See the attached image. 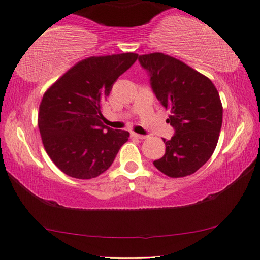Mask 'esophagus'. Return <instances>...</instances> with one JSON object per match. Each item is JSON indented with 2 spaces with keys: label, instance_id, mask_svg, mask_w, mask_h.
<instances>
[{
  "label": "esophagus",
  "instance_id": "1",
  "mask_svg": "<svg viewBox=\"0 0 260 260\" xmlns=\"http://www.w3.org/2000/svg\"><path fill=\"white\" fill-rule=\"evenodd\" d=\"M131 137H134V138H138V139H145V138H146V136H144V135H138V134H135V133H133V134H131Z\"/></svg>",
  "mask_w": 260,
  "mask_h": 260
}]
</instances>
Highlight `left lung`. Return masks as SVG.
<instances>
[{"mask_svg": "<svg viewBox=\"0 0 260 260\" xmlns=\"http://www.w3.org/2000/svg\"><path fill=\"white\" fill-rule=\"evenodd\" d=\"M150 85L161 105L171 109L167 123L174 127L164 139L165 154L153 165L171 178L193 174L214 153L222 126L223 108L216 87L205 75L164 53L139 55Z\"/></svg>", "mask_w": 260, "mask_h": 260, "instance_id": "8db88e82", "label": "left lung"}]
</instances>
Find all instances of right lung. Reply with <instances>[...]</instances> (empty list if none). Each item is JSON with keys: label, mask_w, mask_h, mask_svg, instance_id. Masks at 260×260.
Listing matches in <instances>:
<instances>
[{"label": "right lung", "mask_w": 260, "mask_h": 260, "mask_svg": "<svg viewBox=\"0 0 260 260\" xmlns=\"http://www.w3.org/2000/svg\"><path fill=\"white\" fill-rule=\"evenodd\" d=\"M137 58V53H121L83 59L45 91L39 133L46 153L65 174L99 177L129 139L127 131L103 125L101 108L114 82Z\"/></svg>", "instance_id": "right-lung-1"}]
</instances>
